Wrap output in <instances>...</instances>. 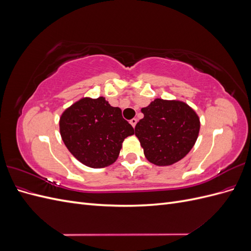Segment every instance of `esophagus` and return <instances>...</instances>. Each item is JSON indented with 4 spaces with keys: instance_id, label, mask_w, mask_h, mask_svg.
Here are the masks:
<instances>
[{
    "instance_id": "1",
    "label": "esophagus",
    "mask_w": 251,
    "mask_h": 251,
    "mask_svg": "<svg viewBox=\"0 0 251 251\" xmlns=\"http://www.w3.org/2000/svg\"><path fill=\"white\" fill-rule=\"evenodd\" d=\"M130 124L135 127L136 124H137V119H136V118H132V119L130 120Z\"/></svg>"
}]
</instances>
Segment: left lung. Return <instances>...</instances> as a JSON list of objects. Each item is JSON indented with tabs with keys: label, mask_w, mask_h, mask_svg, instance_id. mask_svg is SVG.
Masks as SVG:
<instances>
[{
	"label": "left lung",
	"mask_w": 251,
	"mask_h": 251,
	"mask_svg": "<svg viewBox=\"0 0 251 251\" xmlns=\"http://www.w3.org/2000/svg\"><path fill=\"white\" fill-rule=\"evenodd\" d=\"M135 126V135L148 160L159 166L172 165L184 158L200 131V119L183 101L157 98L147 108Z\"/></svg>",
	"instance_id": "obj_1"
}]
</instances>
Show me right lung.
I'll use <instances>...</instances> for the list:
<instances>
[{
  "label": "right lung",
  "instance_id": "add662e5",
  "mask_svg": "<svg viewBox=\"0 0 251 251\" xmlns=\"http://www.w3.org/2000/svg\"><path fill=\"white\" fill-rule=\"evenodd\" d=\"M59 131L70 153L93 169L115 162L125 138L134 134L121 110L103 97H86L73 103L60 116Z\"/></svg>",
  "mask_w": 251,
  "mask_h": 251
}]
</instances>
